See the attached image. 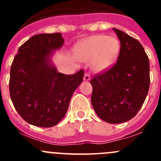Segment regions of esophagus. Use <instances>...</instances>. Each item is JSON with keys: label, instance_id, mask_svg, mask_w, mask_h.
Here are the masks:
<instances>
[{"label": "esophagus", "instance_id": "1", "mask_svg": "<svg viewBox=\"0 0 161 161\" xmlns=\"http://www.w3.org/2000/svg\"><path fill=\"white\" fill-rule=\"evenodd\" d=\"M83 80L84 81H90V76L88 74H85V75H84Z\"/></svg>", "mask_w": 161, "mask_h": 161}]
</instances>
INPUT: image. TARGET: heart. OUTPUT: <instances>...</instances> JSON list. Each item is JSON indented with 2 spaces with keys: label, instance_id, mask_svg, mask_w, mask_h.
<instances>
[{
  "label": "heart",
  "instance_id": "b5f03b06",
  "mask_svg": "<svg viewBox=\"0 0 161 161\" xmlns=\"http://www.w3.org/2000/svg\"><path fill=\"white\" fill-rule=\"evenodd\" d=\"M74 52L78 60L83 62L90 61L91 69L101 73L111 69L116 62L120 43L114 37L94 35L79 42Z\"/></svg>",
  "mask_w": 161,
  "mask_h": 161
}]
</instances>
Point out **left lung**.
Here are the masks:
<instances>
[{
  "instance_id": "8db88e82",
  "label": "left lung",
  "mask_w": 161,
  "mask_h": 161,
  "mask_svg": "<svg viewBox=\"0 0 161 161\" xmlns=\"http://www.w3.org/2000/svg\"><path fill=\"white\" fill-rule=\"evenodd\" d=\"M121 44L117 63L91 80V103L103 121L119 124L136 116L150 87V62L143 47L125 32L113 28Z\"/></svg>"
}]
</instances>
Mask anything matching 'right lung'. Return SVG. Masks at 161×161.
<instances>
[{
  "instance_id": "right-lung-1",
  "label": "right lung",
  "mask_w": 161,
  "mask_h": 161,
  "mask_svg": "<svg viewBox=\"0 0 161 161\" xmlns=\"http://www.w3.org/2000/svg\"><path fill=\"white\" fill-rule=\"evenodd\" d=\"M64 44L61 33L33 36L18 50L11 67L9 90L14 108L32 125L49 128L64 118L73 92L84 76L58 71L52 58Z\"/></svg>"
}]
</instances>
